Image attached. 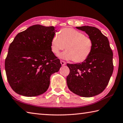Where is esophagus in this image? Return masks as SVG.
Returning a JSON list of instances; mask_svg holds the SVG:
<instances>
[{
	"mask_svg": "<svg viewBox=\"0 0 123 123\" xmlns=\"http://www.w3.org/2000/svg\"><path fill=\"white\" fill-rule=\"evenodd\" d=\"M60 62H61V64L62 66L66 65V62L64 61H62V60H61V61H60Z\"/></svg>",
	"mask_w": 123,
	"mask_h": 123,
	"instance_id": "1",
	"label": "esophagus"
}]
</instances>
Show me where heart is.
Here are the masks:
<instances>
[{
    "label": "heart",
    "instance_id": "heart-1",
    "mask_svg": "<svg viewBox=\"0 0 123 123\" xmlns=\"http://www.w3.org/2000/svg\"><path fill=\"white\" fill-rule=\"evenodd\" d=\"M93 41L90 37L71 28L62 29L59 35H55L51 40V50L55 54L65 49V52L58 55L61 59L73 60L81 63L88 59L92 52Z\"/></svg>",
    "mask_w": 123,
    "mask_h": 123
}]
</instances>
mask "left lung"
Here are the masks:
<instances>
[{"label": "left lung", "instance_id": "left-lung-1", "mask_svg": "<svg viewBox=\"0 0 123 123\" xmlns=\"http://www.w3.org/2000/svg\"><path fill=\"white\" fill-rule=\"evenodd\" d=\"M92 39L90 55L82 63L67 65L70 70L67 83L71 91L79 96L90 97L99 94L108 84L113 70V52L108 37L95 27H76Z\"/></svg>", "mask_w": 123, "mask_h": 123}]
</instances>
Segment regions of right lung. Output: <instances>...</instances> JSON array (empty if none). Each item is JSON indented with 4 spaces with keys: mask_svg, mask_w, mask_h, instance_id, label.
Instances as JSON below:
<instances>
[{
    "mask_svg": "<svg viewBox=\"0 0 123 123\" xmlns=\"http://www.w3.org/2000/svg\"><path fill=\"white\" fill-rule=\"evenodd\" d=\"M56 32L53 26L35 25L18 33L10 44L5 68L8 83L16 93L33 97L47 90L51 75L61 67L50 47Z\"/></svg>",
    "mask_w": 123,
    "mask_h": 123,
    "instance_id": "add662e5",
    "label": "right lung"
}]
</instances>
